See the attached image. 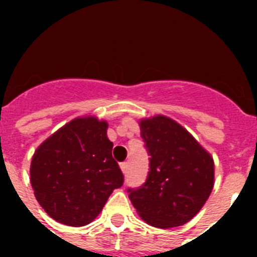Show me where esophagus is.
Returning <instances> with one entry per match:
<instances>
[{
  "instance_id": "esophagus-1",
  "label": "esophagus",
  "mask_w": 257,
  "mask_h": 257,
  "mask_svg": "<svg viewBox=\"0 0 257 257\" xmlns=\"http://www.w3.org/2000/svg\"><path fill=\"white\" fill-rule=\"evenodd\" d=\"M120 168H121V171L124 172V173H126V169H128V163H121Z\"/></svg>"
}]
</instances>
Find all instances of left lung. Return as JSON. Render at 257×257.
I'll list each match as a JSON object with an SVG mask.
<instances>
[{"mask_svg": "<svg viewBox=\"0 0 257 257\" xmlns=\"http://www.w3.org/2000/svg\"><path fill=\"white\" fill-rule=\"evenodd\" d=\"M149 172L129 199L141 219L157 228L179 227L195 217L211 195L215 165L187 129L165 116L140 121Z\"/></svg>", "mask_w": 257, "mask_h": 257, "instance_id": "1", "label": "left lung"}]
</instances>
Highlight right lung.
I'll return each instance as SVG.
<instances>
[{
  "label": "right lung",
  "mask_w": 257,
  "mask_h": 257,
  "mask_svg": "<svg viewBox=\"0 0 257 257\" xmlns=\"http://www.w3.org/2000/svg\"><path fill=\"white\" fill-rule=\"evenodd\" d=\"M106 121L78 117L34 152L30 183L44 211L58 223L82 227L96 219L124 175L112 157Z\"/></svg>",
  "instance_id": "add662e5"
}]
</instances>
